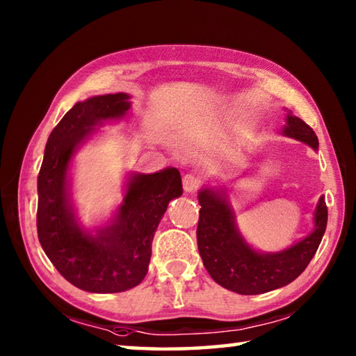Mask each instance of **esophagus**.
<instances>
[{
	"instance_id": "34e87169",
	"label": "esophagus",
	"mask_w": 356,
	"mask_h": 356,
	"mask_svg": "<svg viewBox=\"0 0 356 356\" xmlns=\"http://www.w3.org/2000/svg\"><path fill=\"white\" fill-rule=\"evenodd\" d=\"M201 179L196 177L195 174H185L184 179H182V185H184V190L187 191V193H193V191L198 190L201 187Z\"/></svg>"
}]
</instances>
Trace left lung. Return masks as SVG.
<instances>
[{
  "label": "left lung",
  "mask_w": 356,
  "mask_h": 356,
  "mask_svg": "<svg viewBox=\"0 0 356 356\" xmlns=\"http://www.w3.org/2000/svg\"><path fill=\"white\" fill-rule=\"evenodd\" d=\"M282 133L314 150L318 149L314 129L300 117L286 115ZM198 200L201 211L196 238L204 268L218 285L239 295H259L295 280L314 258L328 222V209L321 196L315 209L312 233L285 250L261 253L242 238L225 190L202 188Z\"/></svg>",
  "instance_id": "left-lung-1"
}]
</instances>
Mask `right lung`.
<instances>
[{
  "instance_id": "add662e5",
  "label": "right lung",
  "mask_w": 356,
  "mask_h": 356,
  "mask_svg": "<svg viewBox=\"0 0 356 356\" xmlns=\"http://www.w3.org/2000/svg\"><path fill=\"white\" fill-rule=\"evenodd\" d=\"M129 107L127 93L76 103L50 133L38 176L39 242L56 270L90 293H120L143 282L158 223L169 201L182 195V179L176 168L154 174L133 172L109 225L95 234L79 225L67 180L72 156L97 127L122 120Z\"/></svg>"
}]
</instances>
